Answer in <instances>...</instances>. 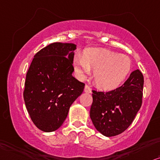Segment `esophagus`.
<instances>
[{"mask_svg":"<svg viewBox=\"0 0 160 160\" xmlns=\"http://www.w3.org/2000/svg\"><path fill=\"white\" fill-rule=\"evenodd\" d=\"M84 92L86 93H92V88H91L88 85H86V86H85Z\"/></svg>","mask_w":160,"mask_h":160,"instance_id":"obj_1","label":"esophagus"}]
</instances>
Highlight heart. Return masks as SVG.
<instances>
[{
	"mask_svg": "<svg viewBox=\"0 0 160 160\" xmlns=\"http://www.w3.org/2000/svg\"><path fill=\"white\" fill-rule=\"evenodd\" d=\"M74 68L81 78L89 75L94 68L93 78L95 84L104 90L117 88L126 79L131 71V61L127 56L102 48H91L83 55L76 54Z\"/></svg>",
	"mask_w": 160,
	"mask_h": 160,
	"instance_id": "obj_1",
	"label": "heart"
}]
</instances>
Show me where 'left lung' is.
<instances>
[{"mask_svg":"<svg viewBox=\"0 0 160 160\" xmlns=\"http://www.w3.org/2000/svg\"><path fill=\"white\" fill-rule=\"evenodd\" d=\"M143 84L142 74L137 69L116 89L92 91L90 117L95 128L106 137L116 136L126 130L142 105Z\"/></svg>","mask_w":160,"mask_h":160,"instance_id":"left-lung-1","label":"left lung"}]
</instances>
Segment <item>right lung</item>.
Returning <instances> with one entry per match:
<instances>
[{
    "instance_id": "add662e5",
    "label": "right lung",
    "mask_w": 160,
    "mask_h": 160,
    "mask_svg": "<svg viewBox=\"0 0 160 160\" xmlns=\"http://www.w3.org/2000/svg\"><path fill=\"white\" fill-rule=\"evenodd\" d=\"M77 46L53 43L34 56L26 74L23 98L32 122L40 130L52 132L62 125L70 106L85 84L74 78Z\"/></svg>"
}]
</instances>
